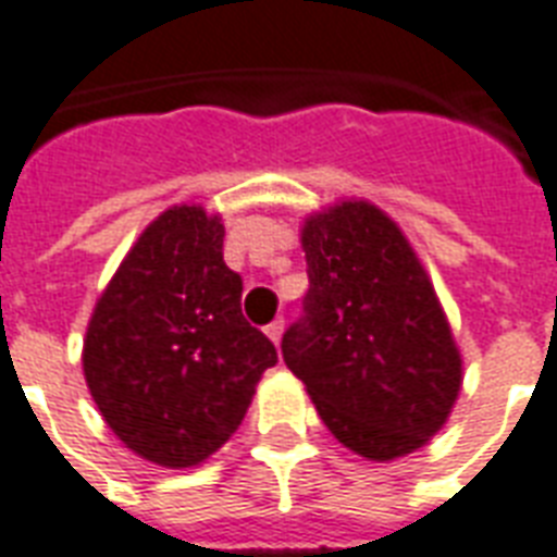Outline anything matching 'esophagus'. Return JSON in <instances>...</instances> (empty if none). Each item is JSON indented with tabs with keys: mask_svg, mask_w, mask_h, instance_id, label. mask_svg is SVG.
<instances>
[{
	"mask_svg": "<svg viewBox=\"0 0 557 557\" xmlns=\"http://www.w3.org/2000/svg\"><path fill=\"white\" fill-rule=\"evenodd\" d=\"M283 326H286L283 318H277V321H271V324L265 326V335H269L274 345H280V338H283Z\"/></svg>",
	"mask_w": 557,
	"mask_h": 557,
	"instance_id": "1",
	"label": "esophagus"
}]
</instances>
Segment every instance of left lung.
<instances>
[{
	"label": "left lung",
	"mask_w": 557,
	"mask_h": 557,
	"mask_svg": "<svg viewBox=\"0 0 557 557\" xmlns=\"http://www.w3.org/2000/svg\"><path fill=\"white\" fill-rule=\"evenodd\" d=\"M309 292L283 333V362L326 430L371 461L406 456L444 426L461 356L400 227L345 201L304 227Z\"/></svg>",
	"instance_id": "obj_1"
}]
</instances>
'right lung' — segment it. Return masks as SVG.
<instances>
[{"instance_id":"add662e5","label":"right lung","mask_w":557,"mask_h":557,"mask_svg":"<svg viewBox=\"0 0 557 557\" xmlns=\"http://www.w3.org/2000/svg\"><path fill=\"white\" fill-rule=\"evenodd\" d=\"M224 227L201 207L165 210L131 248L96 304L84 376L108 426L163 467L215 453L277 364L242 315V277L224 262Z\"/></svg>"}]
</instances>
